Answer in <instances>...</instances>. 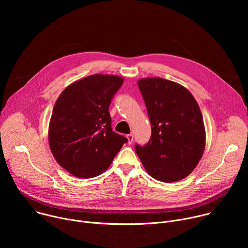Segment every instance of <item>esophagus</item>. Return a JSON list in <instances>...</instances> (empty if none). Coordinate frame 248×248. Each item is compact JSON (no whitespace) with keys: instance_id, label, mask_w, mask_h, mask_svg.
Returning <instances> with one entry per match:
<instances>
[{"instance_id":"1","label":"esophagus","mask_w":248,"mask_h":248,"mask_svg":"<svg viewBox=\"0 0 248 248\" xmlns=\"http://www.w3.org/2000/svg\"><path fill=\"white\" fill-rule=\"evenodd\" d=\"M126 138H127V140H128V143L131 144L132 141H133V135H132L131 133H130V134H127V135H126Z\"/></svg>"}]
</instances>
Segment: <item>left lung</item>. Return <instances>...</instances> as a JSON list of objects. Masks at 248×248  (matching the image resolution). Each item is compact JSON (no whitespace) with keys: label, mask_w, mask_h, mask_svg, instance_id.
Returning a JSON list of instances; mask_svg holds the SVG:
<instances>
[{"label":"left lung","mask_w":248,"mask_h":248,"mask_svg":"<svg viewBox=\"0 0 248 248\" xmlns=\"http://www.w3.org/2000/svg\"><path fill=\"white\" fill-rule=\"evenodd\" d=\"M151 123V138L135 152L157 181L179 182L195 169L205 148L202 113L183 85L160 78L137 82Z\"/></svg>","instance_id":"left-lung-1"}]
</instances>
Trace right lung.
<instances>
[{"mask_svg":"<svg viewBox=\"0 0 248 248\" xmlns=\"http://www.w3.org/2000/svg\"><path fill=\"white\" fill-rule=\"evenodd\" d=\"M124 78L93 75L68 85L57 99L49 124L56 161L79 179L101 174L127 138L112 130L109 106Z\"/></svg>","mask_w":248,"mask_h":248,"instance_id":"right-lung-1","label":"right lung"}]
</instances>
